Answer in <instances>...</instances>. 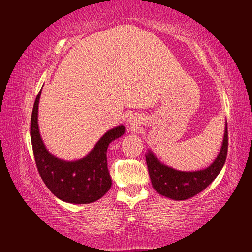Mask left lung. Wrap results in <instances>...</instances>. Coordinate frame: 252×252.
<instances>
[{"mask_svg":"<svg viewBox=\"0 0 252 252\" xmlns=\"http://www.w3.org/2000/svg\"><path fill=\"white\" fill-rule=\"evenodd\" d=\"M226 123L221 151L215 161L206 169L192 172L170 168L160 162L157 157L149 151L146 154V162L154 189L160 195L174 200H185L199 194L212 183L225 163L228 147Z\"/></svg>","mask_w":252,"mask_h":252,"instance_id":"8db88e82","label":"left lung"}]
</instances>
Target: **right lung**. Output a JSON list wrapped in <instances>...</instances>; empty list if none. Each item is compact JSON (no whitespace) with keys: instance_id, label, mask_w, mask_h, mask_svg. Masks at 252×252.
I'll return each mask as SVG.
<instances>
[{"instance_id":"right-lung-1","label":"right lung","mask_w":252,"mask_h":252,"mask_svg":"<svg viewBox=\"0 0 252 252\" xmlns=\"http://www.w3.org/2000/svg\"><path fill=\"white\" fill-rule=\"evenodd\" d=\"M40 96L41 91L32 110L30 135L41 179L47 189L63 201L90 203L98 200L111 187V178L107 167V148L112 141L123 135L125 126L106 132L84 158L77 161H65L47 151L41 138L37 125Z\"/></svg>"}]
</instances>
